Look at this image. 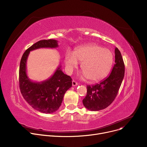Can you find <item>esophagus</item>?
<instances>
[{
	"instance_id": "1",
	"label": "esophagus",
	"mask_w": 147,
	"mask_h": 147,
	"mask_svg": "<svg viewBox=\"0 0 147 147\" xmlns=\"http://www.w3.org/2000/svg\"><path fill=\"white\" fill-rule=\"evenodd\" d=\"M72 85H73V87H75V86H76L78 85V83H77L76 81L73 80V81H72Z\"/></svg>"
}]
</instances>
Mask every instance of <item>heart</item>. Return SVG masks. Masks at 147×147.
Listing matches in <instances>:
<instances>
[{
  "mask_svg": "<svg viewBox=\"0 0 147 147\" xmlns=\"http://www.w3.org/2000/svg\"><path fill=\"white\" fill-rule=\"evenodd\" d=\"M65 62L69 73L81 62L82 77L88 78L91 82H96L106 77L111 71L113 55L108 48L90 44L76 48L74 52L68 51L65 55Z\"/></svg>",
  "mask_w": 147,
  "mask_h": 147,
  "instance_id": "heart-1",
  "label": "heart"
}]
</instances>
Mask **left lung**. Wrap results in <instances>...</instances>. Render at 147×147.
<instances>
[{
  "instance_id": "obj_1",
  "label": "left lung",
  "mask_w": 147,
  "mask_h": 147,
  "mask_svg": "<svg viewBox=\"0 0 147 147\" xmlns=\"http://www.w3.org/2000/svg\"><path fill=\"white\" fill-rule=\"evenodd\" d=\"M115 64L111 74L95 85L87 86L82 103L88 110L98 111L107 108L115 100L124 76V63L120 51L116 48Z\"/></svg>"
}]
</instances>
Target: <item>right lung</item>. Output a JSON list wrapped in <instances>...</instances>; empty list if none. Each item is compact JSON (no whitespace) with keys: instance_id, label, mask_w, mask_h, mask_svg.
<instances>
[{"instance_id":"obj_1","label":"right lung","mask_w":147,"mask_h":147,"mask_svg":"<svg viewBox=\"0 0 147 147\" xmlns=\"http://www.w3.org/2000/svg\"><path fill=\"white\" fill-rule=\"evenodd\" d=\"M58 41L55 39L39 40L24 53L20 61L19 86L24 99L34 109L44 113H52L60 107L65 92L72 86V79L63 73L59 66L48 80L33 82L27 74V60L30 51L42 48H56Z\"/></svg>"}]
</instances>
